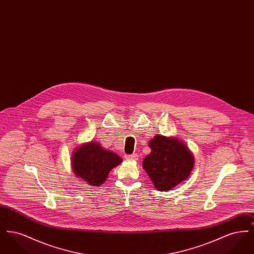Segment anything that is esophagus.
<instances>
[{
    "instance_id": "1",
    "label": "esophagus",
    "mask_w": 254,
    "mask_h": 254,
    "mask_svg": "<svg viewBox=\"0 0 254 254\" xmlns=\"http://www.w3.org/2000/svg\"><path fill=\"white\" fill-rule=\"evenodd\" d=\"M125 157H126L127 160H131V161H132V160H137V159H138V156H137V154H136V153L129 154V155H128V154H127Z\"/></svg>"
}]
</instances>
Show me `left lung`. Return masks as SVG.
Here are the masks:
<instances>
[{
  "instance_id": "1",
  "label": "left lung",
  "mask_w": 254,
  "mask_h": 254,
  "mask_svg": "<svg viewBox=\"0 0 254 254\" xmlns=\"http://www.w3.org/2000/svg\"><path fill=\"white\" fill-rule=\"evenodd\" d=\"M148 145L151 153L144 159L143 168L158 190H169L189 177L193 156L181 141L157 135Z\"/></svg>"
}]
</instances>
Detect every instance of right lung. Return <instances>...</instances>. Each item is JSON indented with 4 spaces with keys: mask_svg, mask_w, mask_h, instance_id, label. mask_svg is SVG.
Returning <instances> with one entry per match:
<instances>
[{
    "mask_svg": "<svg viewBox=\"0 0 254 254\" xmlns=\"http://www.w3.org/2000/svg\"><path fill=\"white\" fill-rule=\"evenodd\" d=\"M121 162L116 153L104 149L98 143L90 142L81 145L73 153L72 169L83 181L99 187L106 181L109 171Z\"/></svg>",
    "mask_w": 254,
    "mask_h": 254,
    "instance_id": "1",
    "label": "right lung"
}]
</instances>
